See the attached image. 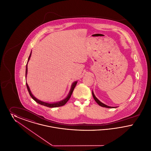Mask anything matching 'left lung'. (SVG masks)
<instances>
[{"mask_svg":"<svg viewBox=\"0 0 151 151\" xmlns=\"http://www.w3.org/2000/svg\"><path fill=\"white\" fill-rule=\"evenodd\" d=\"M92 95H93V97L94 99V100L95 101L100 105L101 106H102V107H104V108H116V107H111V106H109L108 105H105V104H103V103H102L101 101H100V100H99L97 98H96V97L95 96V95L94 94L93 92L92 91Z\"/></svg>","mask_w":151,"mask_h":151,"instance_id":"1","label":"left lung"}]
</instances>
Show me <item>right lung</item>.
<instances>
[{
    "mask_svg": "<svg viewBox=\"0 0 151 151\" xmlns=\"http://www.w3.org/2000/svg\"><path fill=\"white\" fill-rule=\"evenodd\" d=\"M31 54H32V52H30V54L29 55V58H28V62H27V64L26 65V71H25V76L27 77V72H28V61L30 58L31 57ZM78 81H75L74 83H73V84H72V86H71V90L70 91V93L68 94L67 97L64 99L63 100L60 101L59 102H55V103H47V102H43L42 101L39 100H38L37 99H36V97L32 94V93H31L30 92V90L29 89V86L28 85V84L26 83V85H27V89H28V91L29 92V94L30 96L32 97V98L34 100L36 101V102H37L38 104H41L43 106H47V107H49V108H57V107H60V106H63L65 105V104L67 102V101L69 100L70 98L71 97V95H72V92L74 90V88L76 86V85L77 84Z\"/></svg>",
    "mask_w": 151,
    "mask_h": 151,
    "instance_id": "right-lung-1",
    "label": "right lung"
}]
</instances>
